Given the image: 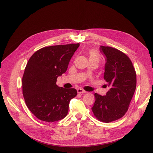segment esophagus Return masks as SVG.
Masks as SVG:
<instances>
[{
    "label": "esophagus",
    "instance_id": "1",
    "mask_svg": "<svg viewBox=\"0 0 153 153\" xmlns=\"http://www.w3.org/2000/svg\"><path fill=\"white\" fill-rule=\"evenodd\" d=\"M77 92L79 93V94H84V93H85V91L84 90V89H81V88L77 89Z\"/></svg>",
    "mask_w": 153,
    "mask_h": 153
}]
</instances>
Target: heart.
<instances>
[{
  "mask_svg": "<svg viewBox=\"0 0 153 153\" xmlns=\"http://www.w3.org/2000/svg\"><path fill=\"white\" fill-rule=\"evenodd\" d=\"M88 57L89 62H94L99 64L100 61V57L99 54L94 50H90L88 53Z\"/></svg>",
  "mask_w": 153,
  "mask_h": 153,
  "instance_id": "b5f03b06",
  "label": "heart"
}]
</instances>
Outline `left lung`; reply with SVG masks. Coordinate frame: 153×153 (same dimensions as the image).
I'll list each match as a JSON object with an SVG mask.
<instances>
[{
  "label": "left lung",
  "mask_w": 153,
  "mask_h": 153,
  "mask_svg": "<svg viewBox=\"0 0 153 153\" xmlns=\"http://www.w3.org/2000/svg\"><path fill=\"white\" fill-rule=\"evenodd\" d=\"M106 64L104 79L109 87L106 95L95 94L91 108L98 120L110 123L126 114L136 88V73L130 58L123 52L110 47H100Z\"/></svg>",
  "instance_id": "obj_1"
}]
</instances>
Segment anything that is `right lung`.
<instances>
[{
  "mask_svg": "<svg viewBox=\"0 0 153 153\" xmlns=\"http://www.w3.org/2000/svg\"><path fill=\"white\" fill-rule=\"evenodd\" d=\"M79 43L43 47L27 63L23 76V94L28 109L39 120L54 122L68 113L69 102L77 95L75 89L56 85L57 78L65 73Z\"/></svg>",
  "mask_w": 153,
  "mask_h": 153,
  "instance_id": "right-lung-1",
  "label": "right lung"
}]
</instances>
